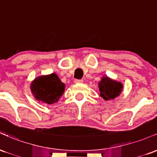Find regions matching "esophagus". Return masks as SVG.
Instances as JSON below:
<instances>
[{"label": "esophagus", "mask_w": 157, "mask_h": 157, "mask_svg": "<svg viewBox=\"0 0 157 157\" xmlns=\"http://www.w3.org/2000/svg\"><path fill=\"white\" fill-rule=\"evenodd\" d=\"M82 82H83V80H78V79H77V80H75V83H82Z\"/></svg>", "instance_id": "esophagus-1"}]
</instances>
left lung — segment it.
Segmentation results:
<instances>
[{
    "instance_id": "left-lung-1",
    "label": "left lung",
    "mask_w": 157,
    "mask_h": 157,
    "mask_svg": "<svg viewBox=\"0 0 157 157\" xmlns=\"http://www.w3.org/2000/svg\"><path fill=\"white\" fill-rule=\"evenodd\" d=\"M122 85L120 82L112 80L107 77H103L99 83L100 96L105 100L113 99L122 92Z\"/></svg>"
}]
</instances>
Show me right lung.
Masks as SVG:
<instances>
[{
	"instance_id": "add662e5",
	"label": "right lung",
	"mask_w": 157,
	"mask_h": 157,
	"mask_svg": "<svg viewBox=\"0 0 157 157\" xmlns=\"http://www.w3.org/2000/svg\"><path fill=\"white\" fill-rule=\"evenodd\" d=\"M65 84L55 73L37 77L31 85V90L37 100L52 104L58 101L64 92Z\"/></svg>"
}]
</instances>
